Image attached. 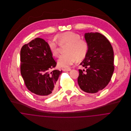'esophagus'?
<instances>
[{
	"label": "esophagus",
	"instance_id": "1",
	"mask_svg": "<svg viewBox=\"0 0 131 131\" xmlns=\"http://www.w3.org/2000/svg\"><path fill=\"white\" fill-rule=\"evenodd\" d=\"M63 71L64 72H67V71H70L71 70V68H64L63 69Z\"/></svg>",
	"mask_w": 131,
	"mask_h": 131
}]
</instances>
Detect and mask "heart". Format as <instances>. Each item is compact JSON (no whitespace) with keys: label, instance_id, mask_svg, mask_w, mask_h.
Returning a JSON list of instances; mask_svg holds the SVG:
<instances>
[{"label":"heart","instance_id":"obj_1","mask_svg":"<svg viewBox=\"0 0 131 131\" xmlns=\"http://www.w3.org/2000/svg\"><path fill=\"white\" fill-rule=\"evenodd\" d=\"M79 34L71 31H67L56 35L57 42L54 40H48L47 45L52 54L55 57L59 54L58 44L60 46L67 45L64 49L65 54L61 55L58 59L60 67L67 68L72 65L76 60L80 61L86 56L89 45L87 41L80 38Z\"/></svg>","mask_w":131,"mask_h":131}]
</instances>
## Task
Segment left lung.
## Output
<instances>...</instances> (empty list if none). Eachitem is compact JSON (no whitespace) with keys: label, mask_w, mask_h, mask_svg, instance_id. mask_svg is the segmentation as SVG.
<instances>
[{"label":"left lung","mask_w":131,"mask_h":131,"mask_svg":"<svg viewBox=\"0 0 131 131\" xmlns=\"http://www.w3.org/2000/svg\"><path fill=\"white\" fill-rule=\"evenodd\" d=\"M85 38L89 49L80 65L86 70H79L78 83L83 91L96 93L103 89L111 80L114 69L113 51L108 40L99 33H86Z\"/></svg>","instance_id":"8db88e82"}]
</instances>
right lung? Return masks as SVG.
<instances>
[{"mask_svg": "<svg viewBox=\"0 0 131 131\" xmlns=\"http://www.w3.org/2000/svg\"><path fill=\"white\" fill-rule=\"evenodd\" d=\"M20 70L27 89L38 96H49L56 91V82L62 71L50 70L56 62L47 42L37 38L25 44L20 53Z\"/></svg>", "mask_w": 131, "mask_h": 131, "instance_id": "obj_1", "label": "right lung"}]
</instances>
